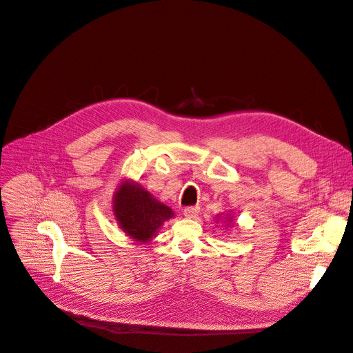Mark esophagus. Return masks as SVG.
Masks as SVG:
<instances>
[{"label": "esophagus", "mask_w": 353, "mask_h": 353, "mask_svg": "<svg viewBox=\"0 0 353 353\" xmlns=\"http://www.w3.org/2000/svg\"><path fill=\"white\" fill-rule=\"evenodd\" d=\"M199 211H200V207H199V205H188V207L184 208L183 214H184V216H187V218H196L197 214H199Z\"/></svg>", "instance_id": "1"}]
</instances>
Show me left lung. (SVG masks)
<instances>
[{
    "instance_id": "left-lung-1",
    "label": "left lung",
    "mask_w": 353,
    "mask_h": 353,
    "mask_svg": "<svg viewBox=\"0 0 353 353\" xmlns=\"http://www.w3.org/2000/svg\"><path fill=\"white\" fill-rule=\"evenodd\" d=\"M228 216H230V215H228ZM225 219H227V218H225ZM227 222H230V218H228V219H227Z\"/></svg>"
}]
</instances>
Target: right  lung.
<instances>
[{
    "label": "right lung",
    "mask_w": 353,
    "mask_h": 353,
    "mask_svg": "<svg viewBox=\"0 0 353 353\" xmlns=\"http://www.w3.org/2000/svg\"><path fill=\"white\" fill-rule=\"evenodd\" d=\"M114 215L119 228L132 239L149 242L162 223L173 216V211L139 184L125 181L114 196Z\"/></svg>",
    "instance_id": "obj_1"
}]
</instances>
